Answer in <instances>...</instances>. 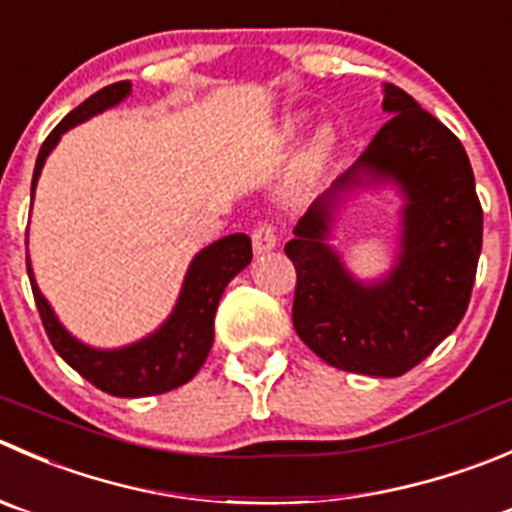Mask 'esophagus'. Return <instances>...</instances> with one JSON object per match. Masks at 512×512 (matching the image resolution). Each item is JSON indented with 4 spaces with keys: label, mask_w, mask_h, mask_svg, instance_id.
Returning a JSON list of instances; mask_svg holds the SVG:
<instances>
[{
    "label": "esophagus",
    "mask_w": 512,
    "mask_h": 512,
    "mask_svg": "<svg viewBox=\"0 0 512 512\" xmlns=\"http://www.w3.org/2000/svg\"><path fill=\"white\" fill-rule=\"evenodd\" d=\"M275 245H277L275 227L267 225V222H260V225L252 230V247H255V252L257 255H262V252L275 250Z\"/></svg>",
    "instance_id": "34e87169"
}]
</instances>
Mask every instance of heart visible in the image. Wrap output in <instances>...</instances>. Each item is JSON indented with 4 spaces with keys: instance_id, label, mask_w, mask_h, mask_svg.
<instances>
[{
    "instance_id": "obj_1",
    "label": "heart",
    "mask_w": 512,
    "mask_h": 512,
    "mask_svg": "<svg viewBox=\"0 0 512 512\" xmlns=\"http://www.w3.org/2000/svg\"><path fill=\"white\" fill-rule=\"evenodd\" d=\"M297 127H300V119L292 117L290 122H287V132H295ZM335 142H337L335 130H332V127H322V130L317 132L315 140H312V145L307 147V155H305L307 170L310 172L320 170V167L330 160L332 152H335Z\"/></svg>"
}]
</instances>
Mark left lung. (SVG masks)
Here are the masks:
<instances>
[{
	"label": "left lung",
	"instance_id": "obj_1",
	"mask_svg": "<svg viewBox=\"0 0 512 512\" xmlns=\"http://www.w3.org/2000/svg\"><path fill=\"white\" fill-rule=\"evenodd\" d=\"M382 124L360 160L322 192L285 245L297 272L292 325L337 370L400 377L423 362L468 310L483 247V207L465 147L408 92L385 84ZM393 181L406 197L396 267L355 281L326 245L336 205Z\"/></svg>",
	"mask_w": 512,
	"mask_h": 512
}]
</instances>
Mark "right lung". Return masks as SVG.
Listing matches in <instances>:
<instances>
[{
  "label": "right lung",
  "mask_w": 512,
  "mask_h": 512,
  "mask_svg": "<svg viewBox=\"0 0 512 512\" xmlns=\"http://www.w3.org/2000/svg\"><path fill=\"white\" fill-rule=\"evenodd\" d=\"M130 92V82L109 84V87L99 89L92 97L84 99L79 107H74L49 132V137L44 140L42 150L37 155V165H34L32 197L44 160L57 147L59 137L69 127H74V124L119 104ZM250 260L252 242L242 232H235V235H227L207 245L192 260L185 282H182L175 310L167 317L165 325L157 327L145 340L132 342L127 347H119V350H97V347L84 345L77 337L69 335L62 327V322L57 320L52 307H49V302L39 292L37 282H34L32 265H29V255L27 272L42 325L47 330L52 347L59 352V357L69 367H74L84 380L92 382L94 388L104 390V393L114 395V398H147V395H162L180 388V385L190 382L197 375V370L205 365L212 340H215V312L217 305H220L222 292H225L227 282L237 272H242L250 265Z\"/></svg>",
  "instance_id": "add662e5"
}]
</instances>
